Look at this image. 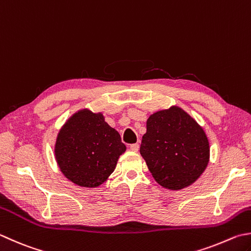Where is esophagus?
Segmentation results:
<instances>
[{"label": "esophagus", "mask_w": 251, "mask_h": 251, "mask_svg": "<svg viewBox=\"0 0 251 251\" xmlns=\"http://www.w3.org/2000/svg\"><path fill=\"white\" fill-rule=\"evenodd\" d=\"M138 150H139V144L138 143L130 145V151H132V152H138Z\"/></svg>", "instance_id": "obj_1"}]
</instances>
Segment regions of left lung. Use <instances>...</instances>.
<instances>
[{"label": "left lung", "instance_id": "left-lung-1", "mask_svg": "<svg viewBox=\"0 0 251 251\" xmlns=\"http://www.w3.org/2000/svg\"><path fill=\"white\" fill-rule=\"evenodd\" d=\"M140 153L160 186L179 190L204 172L210 148L202 127L181 108L174 106L149 118Z\"/></svg>", "mask_w": 251, "mask_h": 251}]
</instances>
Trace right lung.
Instances as JSON below:
<instances>
[{
  "label": "right lung",
  "mask_w": 251,
  "mask_h": 251,
  "mask_svg": "<svg viewBox=\"0 0 251 251\" xmlns=\"http://www.w3.org/2000/svg\"><path fill=\"white\" fill-rule=\"evenodd\" d=\"M54 152L61 172L69 180L94 188L112 174L126 145L101 113L84 109L71 117L60 130Z\"/></svg>",
  "instance_id": "obj_1"
}]
</instances>
